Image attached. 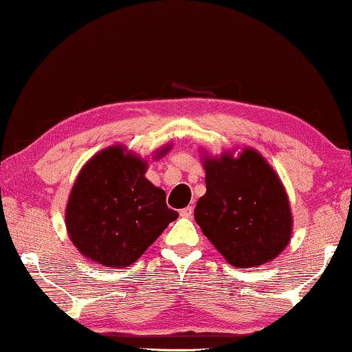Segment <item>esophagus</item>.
<instances>
[{"mask_svg": "<svg viewBox=\"0 0 352 352\" xmlns=\"http://www.w3.org/2000/svg\"><path fill=\"white\" fill-rule=\"evenodd\" d=\"M180 217L182 218H191L192 217V207H186L180 210Z\"/></svg>", "mask_w": 352, "mask_h": 352, "instance_id": "1", "label": "esophagus"}]
</instances>
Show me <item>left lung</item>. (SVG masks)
I'll list each match as a JSON object with an SVG mask.
<instances>
[{"instance_id":"left-lung-1","label":"left lung","mask_w":352,"mask_h":352,"mask_svg":"<svg viewBox=\"0 0 352 352\" xmlns=\"http://www.w3.org/2000/svg\"><path fill=\"white\" fill-rule=\"evenodd\" d=\"M207 191L194 219L230 265L274 261L292 235L289 199L280 177L258 150L245 146L212 156L202 151Z\"/></svg>"}]
</instances>
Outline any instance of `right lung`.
I'll use <instances>...</instances> for the list:
<instances>
[{"instance_id": "1", "label": "right lung", "mask_w": 352, "mask_h": 352, "mask_svg": "<svg viewBox=\"0 0 352 352\" xmlns=\"http://www.w3.org/2000/svg\"><path fill=\"white\" fill-rule=\"evenodd\" d=\"M170 144L155 151L160 160ZM148 161L124 145H110L85 162L66 204L65 223L83 258L104 267L134 264L178 213L166 192L145 177Z\"/></svg>"}]
</instances>
